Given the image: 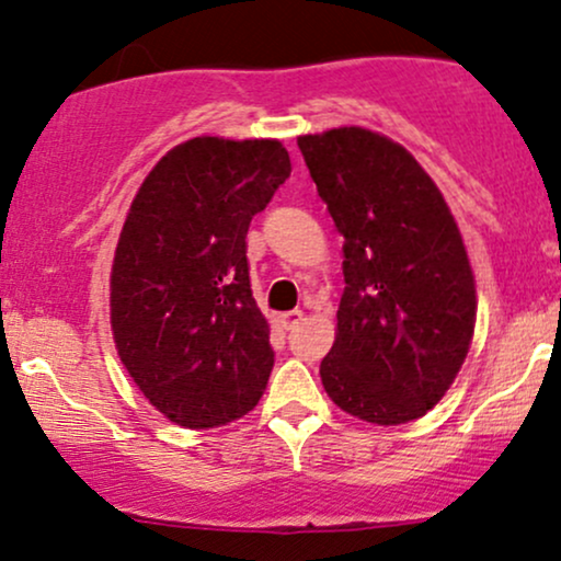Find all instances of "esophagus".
Wrapping results in <instances>:
<instances>
[{
    "label": "esophagus",
    "instance_id": "34e87169",
    "mask_svg": "<svg viewBox=\"0 0 561 561\" xmlns=\"http://www.w3.org/2000/svg\"><path fill=\"white\" fill-rule=\"evenodd\" d=\"M279 321H282V327H285V330H295V327H298L302 321V311H300V308H293V311L282 313Z\"/></svg>",
    "mask_w": 561,
    "mask_h": 561
}]
</instances>
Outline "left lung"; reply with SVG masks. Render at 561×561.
<instances>
[{"instance_id":"1","label":"left lung","mask_w":561,"mask_h":561,"mask_svg":"<svg viewBox=\"0 0 561 561\" xmlns=\"http://www.w3.org/2000/svg\"><path fill=\"white\" fill-rule=\"evenodd\" d=\"M345 237L327 396L371 424L420 420L446 396L474 334L478 298L459 227L409 150L369 128L298 139Z\"/></svg>"}]
</instances>
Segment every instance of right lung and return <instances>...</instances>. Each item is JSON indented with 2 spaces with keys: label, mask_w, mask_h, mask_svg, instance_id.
Wrapping results in <instances>:
<instances>
[{
  "label": "right lung",
  "mask_w": 561,
  "mask_h": 561,
  "mask_svg": "<svg viewBox=\"0 0 561 561\" xmlns=\"http://www.w3.org/2000/svg\"><path fill=\"white\" fill-rule=\"evenodd\" d=\"M276 139L195 137L158 160L128 208L111 274L113 340L163 416L240 420L274 366L250 289V221L289 176Z\"/></svg>",
  "instance_id": "right-lung-1"
}]
</instances>
